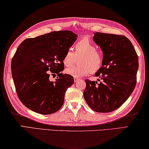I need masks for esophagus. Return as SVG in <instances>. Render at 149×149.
I'll use <instances>...</instances> for the list:
<instances>
[{"label":"esophagus","mask_w":149,"mask_h":149,"mask_svg":"<svg viewBox=\"0 0 149 149\" xmlns=\"http://www.w3.org/2000/svg\"><path fill=\"white\" fill-rule=\"evenodd\" d=\"M80 80V79H79V78H76V77L74 78V82L79 81V80Z\"/></svg>","instance_id":"obj_1"}]
</instances>
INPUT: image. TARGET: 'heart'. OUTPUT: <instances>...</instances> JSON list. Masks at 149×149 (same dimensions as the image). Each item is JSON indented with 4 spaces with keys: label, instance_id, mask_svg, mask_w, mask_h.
<instances>
[{
    "label": "heart",
    "instance_id": "obj_1",
    "mask_svg": "<svg viewBox=\"0 0 149 149\" xmlns=\"http://www.w3.org/2000/svg\"><path fill=\"white\" fill-rule=\"evenodd\" d=\"M80 57V65L66 69V72L74 77H81L90 72L94 73L103 65V56L100 51L96 49V46L88 38H82L74 45V52L68 49L63 57V63L70 67Z\"/></svg>",
    "mask_w": 149,
    "mask_h": 149
}]
</instances>
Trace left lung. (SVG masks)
<instances>
[{
    "label": "left lung",
    "instance_id": "1",
    "mask_svg": "<svg viewBox=\"0 0 149 149\" xmlns=\"http://www.w3.org/2000/svg\"><path fill=\"white\" fill-rule=\"evenodd\" d=\"M93 41L103 52L102 67L95 74L102 81L86 80L84 97L97 113L118 109L132 94L137 82L139 60L134 46L123 35L95 33ZM99 80V79H98Z\"/></svg>",
    "mask_w": 149,
    "mask_h": 149
}]
</instances>
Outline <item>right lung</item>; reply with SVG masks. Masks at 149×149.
<instances>
[{
  "mask_svg": "<svg viewBox=\"0 0 149 149\" xmlns=\"http://www.w3.org/2000/svg\"><path fill=\"white\" fill-rule=\"evenodd\" d=\"M77 37L70 31H54L25 39L18 46L12 75L18 97L30 110L50 114L61 108L65 92L74 83L72 76L61 72L63 61ZM49 74H58L56 81L49 80Z\"/></svg>",
  "mask_w": 149,
  "mask_h": 149,
  "instance_id": "obj_1",
  "label": "right lung"
}]
</instances>
